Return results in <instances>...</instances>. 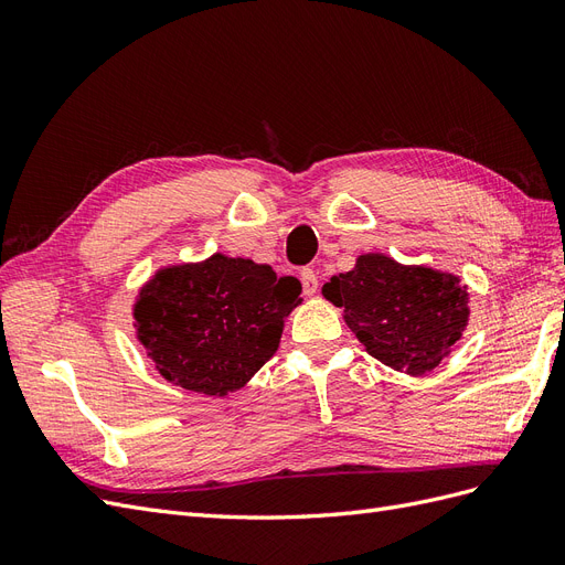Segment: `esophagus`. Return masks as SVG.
<instances>
[{"mask_svg":"<svg viewBox=\"0 0 565 565\" xmlns=\"http://www.w3.org/2000/svg\"><path fill=\"white\" fill-rule=\"evenodd\" d=\"M299 278H301V287H303L306 297H311V295L318 292V276H316L313 268H303Z\"/></svg>","mask_w":565,"mask_h":565,"instance_id":"34e87169","label":"esophagus"}]
</instances>
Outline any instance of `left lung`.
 <instances>
[{
	"label": "left lung",
	"mask_w": 565,
	"mask_h": 565,
	"mask_svg": "<svg viewBox=\"0 0 565 565\" xmlns=\"http://www.w3.org/2000/svg\"><path fill=\"white\" fill-rule=\"evenodd\" d=\"M322 297L344 309L372 358L407 374L431 372L469 320V292L457 276L384 254L358 256L353 270L322 285Z\"/></svg>",
	"instance_id": "obj_1"
}]
</instances>
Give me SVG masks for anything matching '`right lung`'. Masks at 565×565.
<instances>
[{"mask_svg": "<svg viewBox=\"0 0 565 565\" xmlns=\"http://www.w3.org/2000/svg\"><path fill=\"white\" fill-rule=\"evenodd\" d=\"M301 282L214 254L156 273L134 306L136 334L167 382L204 396L245 386L278 351Z\"/></svg>", "mask_w": 565, "mask_h": 565, "instance_id": "obj_1", "label": "right lung"}]
</instances>
